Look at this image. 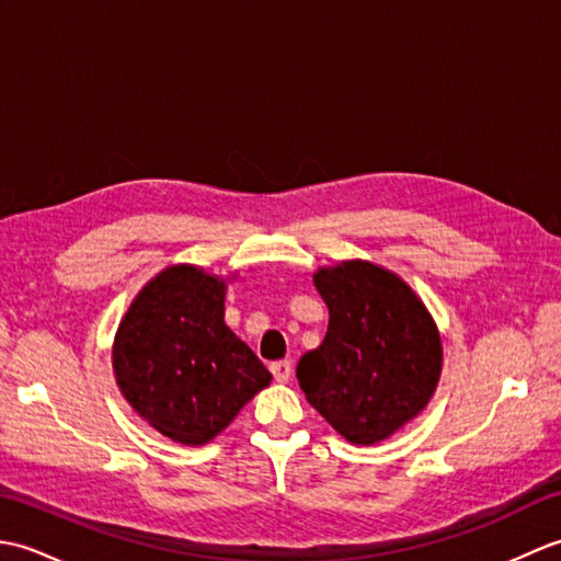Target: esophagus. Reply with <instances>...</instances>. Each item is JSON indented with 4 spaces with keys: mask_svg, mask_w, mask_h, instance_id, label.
Instances as JSON below:
<instances>
[{
    "mask_svg": "<svg viewBox=\"0 0 561 561\" xmlns=\"http://www.w3.org/2000/svg\"><path fill=\"white\" fill-rule=\"evenodd\" d=\"M270 371L277 383H287V380L291 378V362H287V359L274 362V364H270Z\"/></svg>",
    "mask_w": 561,
    "mask_h": 561,
    "instance_id": "34e87169",
    "label": "esophagus"
}]
</instances>
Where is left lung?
I'll list each match as a JSON object with an SVG mask.
<instances>
[{"mask_svg": "<svg viewBox=\"0 0 561 561\" xmlns=\"http://www.w3.org/2000/svg\"><path fill=\"white\" fill-rule=\"evenodd\" d=\"M328 332L296 366L311 408L354 446L390 438L436 392L444 344L436 320L408 282L368 260L318 267Z\"/></svg>", "mask_w": 561, "mask_h": 561, "instance_id": "1", "label": "left lung"}]
</instances>
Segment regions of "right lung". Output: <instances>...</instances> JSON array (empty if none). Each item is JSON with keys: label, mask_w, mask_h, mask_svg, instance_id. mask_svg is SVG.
<instances>
[{"label": "right lung", "mask_w": 561, "mask_h": 561, "mask_svg": "<svg viewBox=\"0 0 561 561\" xmlns=\"http://www.w3.org/2000/svg\"><path fill=\"white\" fill-rule=\"evenodd\" d=\"M169 265L139 289L113 342L115 383L141 420L181 446H205L270 386L272 374L224 323L229 282Z\"/></svg>", "instance_id": "obj_1"}]
</instances>
